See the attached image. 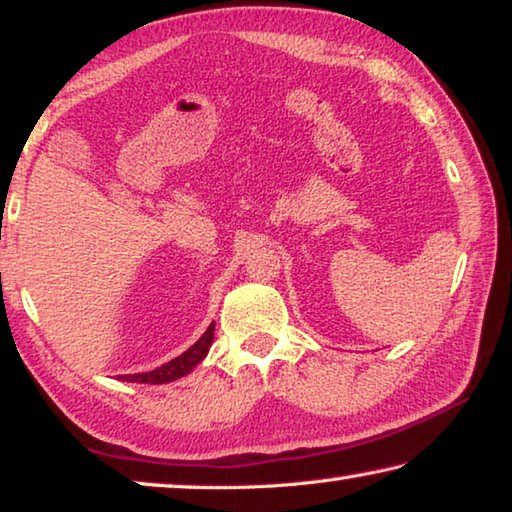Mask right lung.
Instances as JSON below:
<instances>
[{
    "label": "right lung",
    "mask_w": 512,
    "mask_h": 512,
    "mask_svg": "<svg viewBox=\"0 0 512 512\" xmlns=\"http://www.w3.org/2000/svg\"><path fill=\"white\" fill-rule=\"evenodd\" d=\"M214 341V323L207 327V332L198 339L192 348L185 350L180 357L171 359L169 363H164V366L155 368L151 372H142V375H121V381H137V384H169V381H176L180 377H185L192 372L198 363L205 359L207 350H210V345Z\"/></svg>",
    "instance_id": "right-lung-1"
}]
</instances>
